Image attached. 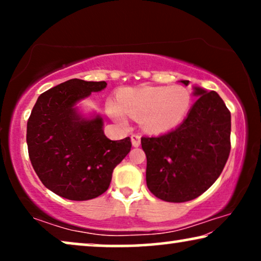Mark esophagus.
Masks as SVG:
<instances>
[{
	"label": "esophagus",
	"mask_w": 261,
	"mask_h": 261,
	"mask_svg": "<svg viewBox=\"0 0 261 261\" xmlns=\"http://www.w3.org/2000/svg\"><path fill=\"white\" fill-rule=\"evenodd\" d=\"M130 140H132V145H133V147H139V146H140V142H141L140 135L133 134L130 137Z\"/></svg>",
	"instance_id": "esophagus-1"
}]
</instances>
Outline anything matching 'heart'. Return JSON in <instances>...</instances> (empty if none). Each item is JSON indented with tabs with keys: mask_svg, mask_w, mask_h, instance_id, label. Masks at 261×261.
Instances as JSON below:
<instances>
[{
	"mask_svg": "<svg viewBox=\"0 0 261 261\" xmlns=\"http://www.w3.org/2000/svg\"><path fill=\"white\" fill-rule=\"evenodd\" d=\"M117 103L109 99L107 112L121 126H127L128 116L140 120L149 133L172 129L187 116L191 95L183 87H144L123 89L117 94Z\"/></svg>",
	"mask_w": 261,
	"mask_h": 261,
	"instance_id": "obj_1",
	"label": "heart"
}]
</instances>
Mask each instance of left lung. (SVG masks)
Segmentation results:
<instances>
[{"instance_id":"obj_1","label":"left lung","mask_w":261,"mask_h":261,"mask_svg":"<svg viewBox=\"0 0 261 261\" xmlns=\"http://www.w3.org/2000/svg\"><path fill=\"white\" fill-rule=\"evenodd\" d=\"M184 85L189 81H180ZM197 101L176 129L141 138L148 190L163 201H191L208 190L230 152V113L215 91L192 87Z\"/></svg>"}]
</instances>
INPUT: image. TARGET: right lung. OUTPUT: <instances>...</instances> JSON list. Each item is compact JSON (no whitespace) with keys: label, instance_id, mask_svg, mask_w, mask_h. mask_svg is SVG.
<instances>
[{"label":"right lung","instance_id":"obj_1","mask_svg":"<svg viewBox=\"0 0 261 261\" xmlns=\"http://www.w3.org/2000/svg\"><path fill=\"white\" fill-rule=\"evenodd\" d=\"M106 82L66 81L38 97L27 122L28 154L48 190L71 201H87L107 191L113 171L130 151L129 138L110 140L103 119L78 106Z\"/></svg>","mask_w":261,"mask_h":261}]
</instances>
